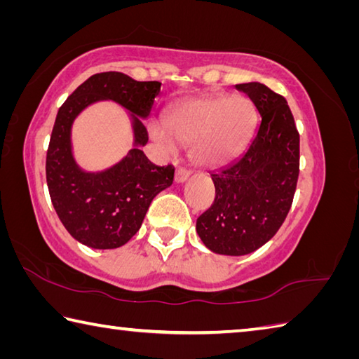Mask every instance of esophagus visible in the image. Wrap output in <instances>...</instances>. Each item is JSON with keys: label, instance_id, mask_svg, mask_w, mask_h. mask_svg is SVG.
I'll return each instance as SVG.
<instances>
[{"label": "esophagus", "instance_id": "obj_1", "mask_svg": "<svg viewBox=\"0 0 359 359\" xmlns=\"http://www.w3.org/2000/svg\"><path fill=\"white\" fill-rule=\"evenodd\" d=\"M188 177H190V171L185 168H177V171H175V182L177 184H182V182H185Z\"/></svg>", "mask_w": 359, "mask_h": 359}]
</instances>
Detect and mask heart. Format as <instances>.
Masks as SVG:
<instances>
[{
  "label": "heart",
  "mask_w": 359,
  "mask_h": 359,
  "mask_svg": "<svg viewBox=\"0 0 359 359\" xmlns=\"http://www.w3.org/2000/svg\"><path fill=\"white\" fill-rule=\"evenodd\" d=\"M254 123L256 108L248 97H202L168 114V133L158 127L151 133L169 147L191 146V157L199 165L219 166L242 152Z\"/></svg>",
  "instance_id": "heart-1"
}]
</instances>
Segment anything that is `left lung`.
I'll return each mask as SVG.
<instances>
[{
    "label": "left lung",
    "mask_w": 359,
    "mask_h": 359,
    "mask_svg": "<svg viewBox=\"0 0 359 359\" xmlns=\"http://www.w3.org/2000/svg\"><path fill=\"white\" fill-rule=\"evenodd\" d=\"M236 88L262 119L242 157L210 174L215 201L196 221L202 243L224 256H245L275 236L290 210L299 172V135L287 100L262 83Z\"/></svg>",
    "instance_id": "left-lung-1"
}]
</instances>
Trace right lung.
<instances>
[{
  "label": "right lung",
  "mask_w": 359,
  "mask_h": 359,
  "mask_svg": "<svg viewBox=\"0 0 359 359\" xmlns=\"http://www.w3.org/2000/svg\"><path fill=\"white\" fill-rule=\"evenodd\" d=\"M161 83L136 81L121 72L95 74L80 84L57 111L47 151V185L51 202L67 232L94 250H114L140 231L147 208L172 185L174 166H157L141 146L149 140L141 119L151 114ZM100 100H113L132 112L134 149L119 163L100 173H86L71 154L74 117Z\"/></svg>",
  "instance_id": "obj_1"
}]
</instances>
